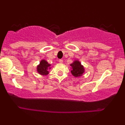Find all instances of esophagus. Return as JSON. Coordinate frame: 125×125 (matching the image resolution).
<instances>
[{"instance_id":"esophagus-1","label":"esophagus","mask_w":125,"mask_h":125,"mask_svg":"<svg viewBox=\"0 0 125 125\" xmlns=\"http://www.w3.org/2000/svg\"><path fill=\"white\" fill-rule=\"evenodd\" d=\"M59 62L60 63H61H61H62L63 62V60H61V59H60V60H59Z\"/></svg>"}]
</instances>
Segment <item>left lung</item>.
<instances>
[{"label":"left lung","mask_w":125,"mask_h":125,"mask_svg":"<svg viewBox=\"0 0 125 125\" xmlns=\"http://www.w3.org/2000/svg\"><path fill=\"white\" fill-rule=\"evenodd\" d=\"M71 66V73L75 77H79L83 75L85 73V68L78 60H75L72 64H70Z\"/></svg>","instance_id":"1"}]
</instances>
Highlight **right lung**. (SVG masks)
<instances>
[{
    "label": "right lung",
    "instance_id": "right-lung-1",
    "mask_svg": "<svg viewBox=\"0 0 125 125\" xmlns=\"http://www.w3.org/2000/svg\"><path fill=\"white\" fill-rule=\"evenodd\" d=\"M51 65L45 60L42 59L40 61V64L37 65V72L40 75L45 76L49 74V71L51 69Z\"/></svg>",
    "mask_w": 125,
    "mask_h": 125
}]
</instances>
